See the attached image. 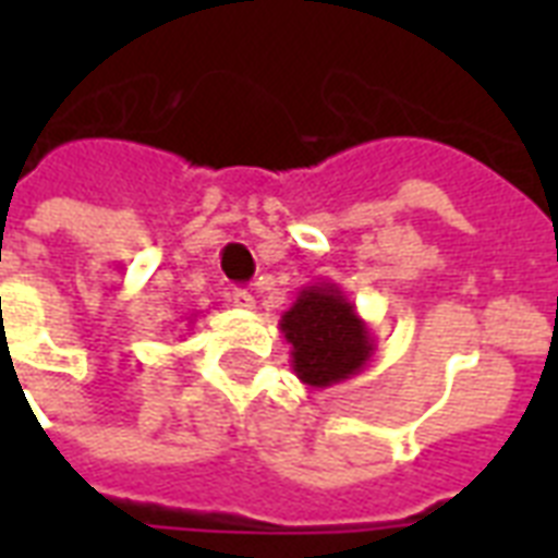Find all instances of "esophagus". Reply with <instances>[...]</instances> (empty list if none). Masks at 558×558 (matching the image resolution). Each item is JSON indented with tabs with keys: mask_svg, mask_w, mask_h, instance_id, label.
<instances>
[{
	"mask_svg": "<svg viewBox=\"0 0 558 558\" xmlns=\"http://www.w3.org/2000/svg\"><path fill=\"white\" fill-rule=\"evenodd\" d=\"M228 301L234 306H240V310H254V304H257L248 289H231V292H228Z\"/></svg>",
	"mask_w": 558,
	"mask_h": 558,
	"instance_id": "34e87169",
	"label": "esophagus"
}]
</instances>
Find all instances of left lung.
Segmentation results:
<instances>
[{
  "mask_svg": "<svg viewBox=\"0 0 558 558\" xmlns=\"http://www.w3.org/2000/svg\"><path fill=\"white\" fill-rule=\"evenodd\" d=\"M280 332L292 350V371L306 388H330L356 376L376 353L371 327L339 283L318 280L298 292L280 315Z\"/></svg>",
  "mask_w": 558,
  "mask_h": 558,
  "instance_id": "obj_1",
  "label": "left lung"
}]
</instances>
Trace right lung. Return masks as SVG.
<instances>
[{
  "mask_svg": "<svg viewBox=\"0 0 558 558\" xmlns=\"http://www.w3.org/2000/svg\"><path fill=\"white\" fill-rule=\"evenodd\" d=\"M187 324H193V315H191V318H187Z\"/></svg>",
  "mask_w": 558,
  "mask_h": 558,
  "instance_id": "1",
  "label": "right lung"
}]
</instances>
